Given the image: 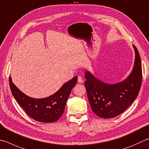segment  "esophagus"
<instances>
[{
    "mask_svg": "<svg viewBox=\"0 0 149 149\" xmlns=\"http://www.w3.org/2000/svg\"><path fill=\"white\" fill-rule=\"evenodd\" d=\"M77 81H78V82L80 83H82L83 82V79H82V77H81V76H79V77H78Z\"/></svg>",
    "mask_w": 149,
    "mask_h": 149,
    "instance_id": "obj_1",
    "label": "esophagus"
}]
</instances>
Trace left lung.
Wrapping results in <instances>:
<instances>
[{
  "label": "left lung",
  "instance_id": "obj_1",
  "mask_svg": "<svg viewBox=\"0 0 149 149\" xmlns=\"http://www.w3.org/2000/svg\"><path fill=\"white\" fill-rule=\"evenodd\" d=\"M135 62L132 71L123 81L108 84L97 79L91 72L85 73V86L93 111L100 117L111 118L124 112L138 95L142 83L141 61L133 45Z\"/></svg>",
  "mask_w": 149,
  "mask_h": 149
}]
</instances>
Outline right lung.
<instances>
[{"mask_svg": "<svg viewBox=\"0 0 149 149\" xmlns=\"http://www.w3.org/2000/svg\"><path fill=\"white\" fill-rule=\"evenodd\" d=\"M10 87L16 102L29 117L42 123H54L63 115L72 89L77 82V76L65 83L55 94L44 98L36 99L26 96L12 83Z\"/></svg>", "mask_w": 149, "mask_h": 149, "instance_id": "1", "label": "right lung"}]
</instances>
